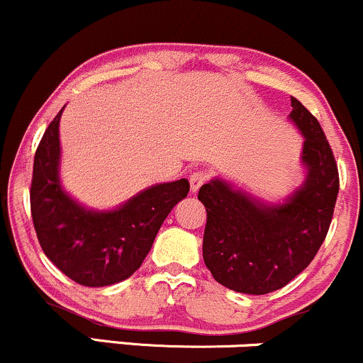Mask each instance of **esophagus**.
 Here are the masks:
<instances>
[{
	"label": "esophagus",
	"instance_id": "34e87169",
	"mask_svg": "<svg viewBox=\"0 0 363 363\" xmlns=\"http://www.w3.org/2000/svg\"><path fill=\"white\" fill-rule=\"evenodd\" d=\"M206 181H208V174L206 172H203V170H196V172H193L189 175L191 191H193V193H196V191L200 189Z\"/></svg>",
	"mask_w": 363,
	"mask_h": 363
}]
</instances>
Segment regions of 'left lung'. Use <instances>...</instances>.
I'll use <instances>...</instances> for the list:
<instances>
[{"instance_id": "left-lung-1", "label": "left lung", "mask_w": 363, "mask_h": 363, "mask_svg": "<svg viewBox=\"0 0 363 363\" xmlns=\"http://www.w3.org/2000/svg\"><path fill=\"white\" fill-rule=\"evenodd\" d=\"M289 118L303 134L306 175L284 203L265 205L212 179L198 193L206 208L203 260L213 279L246 294L284 288L313 260L333 220L340 175L320 123L291 98Z\"/></svg>"}]
</instances>
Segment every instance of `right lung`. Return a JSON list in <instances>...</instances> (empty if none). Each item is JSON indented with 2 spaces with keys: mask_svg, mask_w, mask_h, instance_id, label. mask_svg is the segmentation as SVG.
<instances>
[{
  "mask_svg": "<svg viewBox=\"0 0 363 363\" xmlns=\"http://www.w3.org/2000/svg\"><path fill=\"white\" fill-rule=\"evenodd\" d=\"M51 121L34 155L30 212L43 252L89 288L130 277L141 267L170 210L188 196V179L151 186L110 212L72 200L60 182V117Z\"/></svg>",
  "mask_w": 363,
  "mask_h": 363,
  "instance_id": "obj_1",
  "label": "right lung"
}]
</instances>
